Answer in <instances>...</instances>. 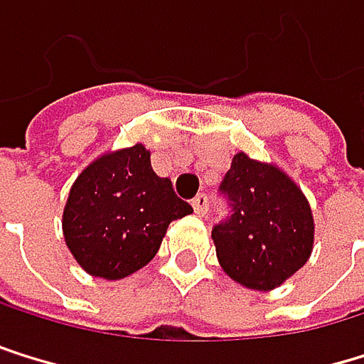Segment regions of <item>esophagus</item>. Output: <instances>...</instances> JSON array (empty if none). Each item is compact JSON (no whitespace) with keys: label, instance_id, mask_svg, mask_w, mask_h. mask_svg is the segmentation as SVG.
<instances>
[{"label":"esophagus","instance_id":"34e87169","mask_svg":"<svg viewBox=\"0 0 364 364\" xmlns=\"http://www.w3.org/2000/svg\"><path fill=\"white\" fill-rule=\"evenodd\" d=\"M192 207H194V212L198 216H205L207 214V209H209V198L205 194H198L194 200H192Z\"/></svg>","mask_w":364,"mask_h":364}]
</instances>
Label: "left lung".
I'll use <instances>...</instances> for the list:
<instances>
[{"label": "left lung", "instance_id": "obj_1", "mask_svg": "<svg viewBox=\"0 0 364 364\" xmlns=\"http://www.w3.org/2000/svg\"><path fill=\"white\" fill-rule=\"evenodd\" d=\"M220 190L231 218L212 240L223 271L240 286L269 292L295 275L314 247L312 207L279 166L235 152Z\"/></svg>", "mask_w": 364, "mask_h": 364}]
</instances>
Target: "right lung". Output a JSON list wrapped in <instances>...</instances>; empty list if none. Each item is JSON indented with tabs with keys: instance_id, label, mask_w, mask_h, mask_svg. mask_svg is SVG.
Returning a JSON list of instances; mask_svg holds the SVG:
<instances>
[{
	"instance_id": "obj_1",
	"label": "right lung",
	"mask_w": 364,
	"mask_h": 364,
	"mask_svg": "<svg viewBox=\"0 0 364 364\" xmlns=\"http://www.w3.org/2000/svg\"><path fill=\"white\" fill-rule=\"evenodd\" d=\"M192 214L172 181L157 176L144 144L107 150L74 181L63 235L80 269L109 282L129 277L157 255L172 220Z\"/></svg>"
}]
</instances>
